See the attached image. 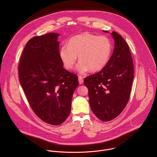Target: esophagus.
Listing matches in <instances>:
<instances>
[{"instance_id": "obj_1", "label": "esophagus", "mask_w": 157, "mask_h": 157, "mask_svg": "<svg viewBox=\"0 0 157 157\" xmlns=\"http://www.w3.org/2000/svg\"><path fill=\"white\" fill-rule=\"evenodd\" d=\"M78 79L79 84H80V85H82V84H83V77H81V76H79V77H78Z\"/></svg>"}]
</instances>
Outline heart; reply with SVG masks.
<instances>
[{
	"label": "heart",
	"instance_id": "b5f03b06",
	"mask_svg": "<svg viewBox=\"0 0 157 157\" xmlns=\"http://www.w3.org/2000/svg\"><path fill=\"white\" fill-rule=\"evenodd\" d=\"M112 49L111 41L108 37L83 33L71 37L67 46H62L59 56L67 69L74 67L78 56L80 62L76 70L85 74L90 70L97 72L105 67L110 59Z\"/></svg>",
	"mask_w": 157,
	"mask_h": 157
}]
</instances>
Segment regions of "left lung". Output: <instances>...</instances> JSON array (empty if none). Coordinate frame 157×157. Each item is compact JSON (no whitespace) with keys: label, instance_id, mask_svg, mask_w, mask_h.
Masks as SVG:
<instances>
[{"label":"left lung","instance_id":"8db88e82","mask_svg":"<svg viewBox=\"0 0 157 157\" xmlns=\"http://www.w3.org/2000/svg\"><path fill=\"white\" fill-rule=\"evenodd\" d=\"M111 35L114 48L108 64L84 80L88 89L90 109L103 121L112 120L123 111L134 79L133 61L128 45L118 33L112 31Z\"/></svg>","mask_w":157,"mask_h":157}]
</instances>
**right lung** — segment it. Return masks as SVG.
Wrapping results in <instances>:
<instances>
[{"instance_id": "obj_1", "label": "right lung", "mask_w": 157, "mask_h": 157, "mask_svg": "<svg viewBox=\"0 0 157 157\" xmlns=\"http://www.w3.org/2000/svg\"><path fill=\"white\" fill-rule=\"evenodd\" d=\"M59 34L30 39L19 65V80L34 113L45 123L59 125L68 117L78 77L63 68L59 56Z\"/></svg>"}]
</instances>
